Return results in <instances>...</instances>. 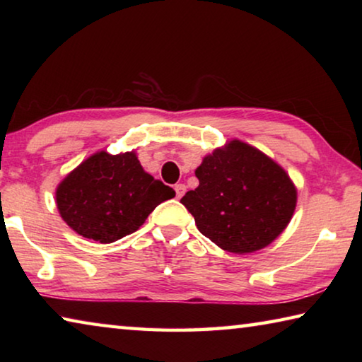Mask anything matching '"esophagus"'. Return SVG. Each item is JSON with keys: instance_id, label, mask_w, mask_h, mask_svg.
Here are the masks:
<instances>
[{"instance_id": "esophagus-1", "label": "esophagus", "mask_w": 362, "mask_h": 362, "mask_svg": "<svg viewBox=\"0 0 362 362\" xmlns=\"http://www.w3.org/2000/svg\"><path fill=\"white\" fill-rule=\"evenodd\" d=\"M174 189H175V194H177V198H182V196L185 194V192H187V187L183 185V183H177V185L174 187Z\"/></svg>"}]
</instances>
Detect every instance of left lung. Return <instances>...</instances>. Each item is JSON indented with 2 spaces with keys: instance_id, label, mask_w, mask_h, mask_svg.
<instances>
[{
  "instance_id": "8db88e82",
  "label": "left lung",
  "mask_w": 362,
  "mask_h": 362,
  "mask_svg": "<svg viewBox=\"0 0 362 362\" xmlns=\"http://www.w3.org/2000/svg\"><path fill=\"white\" fill-rule=\"evenodd\" d=\"M198 188L180 199L218 247L249 254L276 240L291 222L297 189L286 170L254 146L231 140L196 169Z\"/></svg>"
}]
</instances>
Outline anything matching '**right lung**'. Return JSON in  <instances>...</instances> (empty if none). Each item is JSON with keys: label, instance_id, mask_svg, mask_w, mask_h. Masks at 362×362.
<instances>
[{"label": "right lung", "instance_id": "right-lung-1", "mask_svg": "<svg viewBox=\"0 0 362 362\" xmlns=\"http://www.w3.org/2000/svg\"><path fill=\"white\" fill-rule=\"evenodd\" d=\"M175 192L140 166L134 151L95 153L60 182L57 207L70 228L88 240L115 243L144 225Z\"/></svg>", "mask_w": 362, "mask_h": 362}]
</instances>
